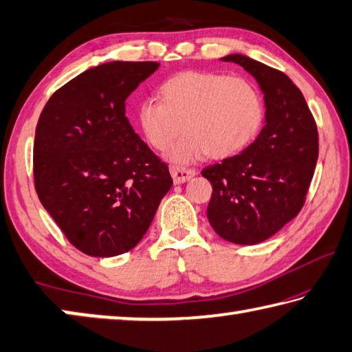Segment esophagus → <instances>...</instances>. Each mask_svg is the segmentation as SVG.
Segmentation results:
<instances>
[{
  "label": "esophagus",
  "instance_id": "1",
  "mask_svg": "<svg viewBox=\"0 0 352 352\" xmlns=\"http://www.w3.org/2000/svg\"><path fill=\"white\" fill-rule=\"evenodd\" d=\"M170 175L174 178L175 184H180L190 180L195 175V170L188 169V168H180V166H172L170 168Z\"/></svg>",
  "mask_w": 352,
  "mask_h": 352
}]
</instances>
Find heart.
<instances>
[{
    "mask_svg": "<svg viewBox=\"0 0 352 352\" xmlns=\"http://www.w3.org/2000/svg\"><path fill=\"white\" fill-rule=\"evenodd\" d=\"M158 96L160 102L142 100L136 121L158 152L168 151L182 126L184 135L168 155L175 163L233 157L258 136L265 118L253 82L217 71H180L160 85Z\"/></svg>",
    "mask_w": 352,
    "mask_h": 352,
    "instance_id": "obj_1",
    "label": "heart"
}]
</instances>
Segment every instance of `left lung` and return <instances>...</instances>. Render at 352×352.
<instances>
[{"instance_id":"obj_1","label":"left lung","mask_w":352,"mask_h":352,"mask_svg":"<svg viewBox=\"0 0 352 352\" xmlns=\"http://www.w3.org/2000/svg\"><path fill=\"white\" fill-rule=\"evenodd\" d=\"M258 80L265 99V126L234 157L201 175L212 184L206 216L222 239L254 245L298 216L318 160V130L305 96L283 71L247 56L231 54Z\"/></svg>"}]
</instances>
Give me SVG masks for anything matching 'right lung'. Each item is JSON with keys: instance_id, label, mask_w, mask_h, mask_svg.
I'll list each match as a JSON object with an SVG mask.
<instances>
[{"instance_id": "1", "label": "right lung", "mask_w": 352, "mask_h": 352, "mask_svg": "<svg viewBox=\"0 0 352 352\" xmlns=\"http://www.w3.org/2000/svg\"><path fill=\"white\" fill-rule=\"evenodd\" d=\"M157 62H109L52 94L34 140V183L67 239L88 256L136 247L172 186L168 164L135 133L126 100Z\"/></svg>"}]
</instances>
